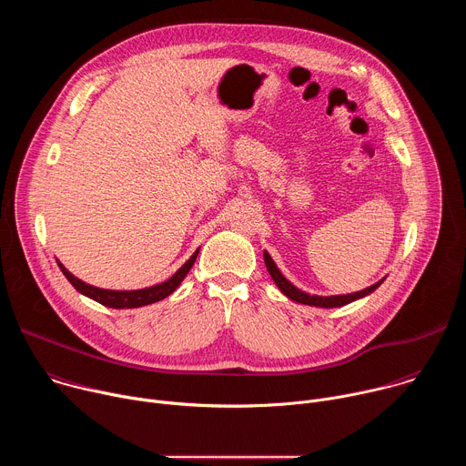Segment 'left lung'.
Here are the masks:
<instances>
[{
    "instance_id": "1",
    "label": "left lung",
    "mask_w": 466,
    "mask_h": 466,
    "mask_svg": "<svg viewBox=\"0 0 466 466\" xmlns=\"http://www.w3.org/2000/svg\"><path fill=\"white\" fill-rule=\"evenodd\" d=\"M263 261H265V268H268L271 279L275 280V284L279 286V289L291 300L295 302H300V304H306V306H317V308H339V306H347L358 299H363L367 295H370L376 288H380V284L383 282V279L376 284H372L370 288H365L361 291H356V293H349V295H331V297H319V295H309L299 288H295L282 273L280 269L277 268V263L273 261V258L269 256L268 250H263Z\"/></svg>"
}]
</instances>
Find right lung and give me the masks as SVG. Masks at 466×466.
<instances>
[{
  "mask_svg": "<svg viewBox=\"0 0 466 466\" xmlns=\"http://www.w3.org/2000/svg\"><path fill=\"white\" fill-rule=\"evenodd\" d=\"M197 254H198V248L191 254V258L182 265V268L171 279H167L166 282L151 286V288H144V289H132V291H114V289H101V288L90 286V284L79 280L77 277H74L68 269L64 268L60 261H56V263H58L60 271L64 273V277L70 280V284L81 295H85V297H88V299H92V300H96V302H99L106 308L123 309V308H142V306H147V304H153V302H158V300L169 297L180 286V282L186 279V275L189 273L191 265L197 259Z\"/></svg>",
  "mask_w": 466,
  "mask_h": 466,
  "instance_id": "obj_1",
  "label": "right lung"
}]
</instances>
